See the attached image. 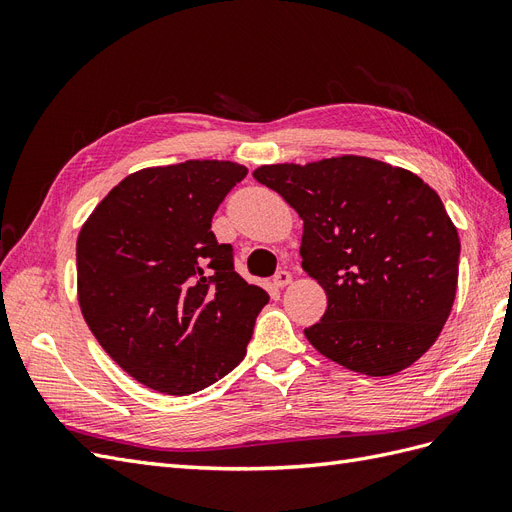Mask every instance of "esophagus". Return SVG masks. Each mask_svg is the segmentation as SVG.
Wrapping results in <instances>:
<instances>
[{"mask_svg": "<svg viewBox=\"0 0 512 512\" xmlns=\"http://www.w3.org/2000/svg\"><path fill=\"white\" fill-rule=\"evenodd\" d=\"M292 282V275H290V271H277L275 273V277H273V284L277 286V288H284V286H288Z\"/></svg>", "mask_w": 512, "mask_h": 512, "instance_id": "1", "label": "esophagus"}]
</instances>
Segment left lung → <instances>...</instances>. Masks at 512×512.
Masks as SVG:
<instances>
[{
	"label": "left lung",
	"mask_w": 512,
	"mask_h": 512,
	"mask_svg": "<svg viewBox=\"0 0 512 512\" xmlns=\"http://www.w3.org/2000/svg\"><path fill=\"white\" fill-rule=\"evenodd\" d=\"M254 179L299 213L301 267L327 292L307 342L365 376L421 359L459 277L461 243L440 196L410 170L363 156L267 164Z\"/></svg>",
	"instance_id": "obj_1"
}]
</instances>
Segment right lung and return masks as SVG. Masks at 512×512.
Wrapping results in <instances>:
<instances>
[{"mask_svg":"<svg viewBox=\"0 0 512 512\" xmlns=\"http://www.w3.org/2000/svg\"><path fill=\"white\" fill-rule=\"evenodd\" d=\"M247 168L188 160L128 175L76 241V286L87 327L108 356L149 389L190 395L245 356L269 294L232 265L213 213Z\"/></svg>","mask_w":512,"mask_h":512,"instance_id":"add662e5","label":"right lung"}]
</instances>
